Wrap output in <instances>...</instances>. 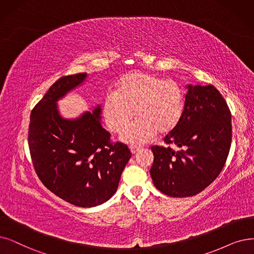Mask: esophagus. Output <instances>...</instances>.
I'll return each instance as SVG.
<instances>
[{"label":"esophagus","mask_w":254,"mask_h":254,"mask_svg":"<svg viewBox=\"0 0 254 254\" xmlns=\"http://www.w3.org/2000/svg\"><path fill=\"white\" fill-rule=\"evenodd\" d=\"M140 150L141 149L139 147H130V151H131V153H132V154L137 153V152H139Z\"/></svg>","instance_id":"1"}]
</instances>
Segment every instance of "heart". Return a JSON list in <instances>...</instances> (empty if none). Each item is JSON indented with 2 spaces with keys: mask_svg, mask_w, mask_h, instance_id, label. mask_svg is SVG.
<instances>
[{
  "mask_svg": "<svg viewBox=\"0 0 254 254\" xmlns=\"http://www.w3.org/2000/svg\"><path fill=\"white\" fill-rule=\"evenodd\" d=\"M184 110V92L176 81L146 72L121 77L117 94H107L102 105L105 124L116 133L128 125L136 111L139 120L122 133L123 140L132 145L148 143L157 132L161 135L173 132Z\"/></svg>",
  "mask_w": 254,
  "mask_h": 254,
  "instance_id": "b5f03b06",
  "label": "heart"
}]
</instances>
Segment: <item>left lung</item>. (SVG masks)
<instances>
[{"mask_svg": "<svg viewBox=\"0 0 254 254\" xmlns=\"http://www.w3.org/2000/svg\"><path fill=\"white\" fill-rule=\"evenodd\" d=\"M185 110L166 144L181 148L151 147L154 161L150 175L157 190L170 197L199 194L224 168L231 145V115L214 85H188Z\"/></svg>", "mask_w": 254, "mask_h": 254, "instance_id": "8db88e82", "label": "left lung"}]
</instances>
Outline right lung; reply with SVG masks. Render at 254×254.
I'll return each mask as SVG.
<instances>
[{
  "mask_svg": "<svg viewBox=\"0 0 254 254\" xmlns=\"http://www.w3.org/2000/svg\"><path fill=\"white\" fill-rule=\"evenodd\" d=\"M86 73L64 76L31 111L28 143L33 167L44 186L70 204L93 207L114 196L131 157L125 144L111 143L101 125V107L67 120L57 101L82 84Z\"/></svg>",
  "mask_w": 254,
  "mask_h": 254,
  "instance_id": "right-lung-1",
  "label": "right lung"
}]
</instances>
